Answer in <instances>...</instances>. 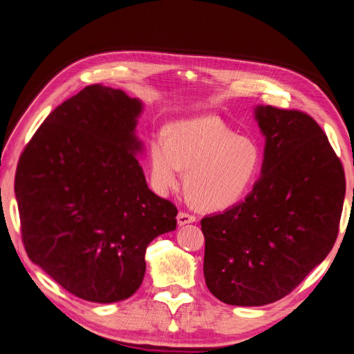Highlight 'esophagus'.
<instances>
[{
  "instance_id": "esophagus-1",
  "label": "esophagus",
  "mask_w": 354,
  "mask_h": 354,
  "mask_svg": "<svg viewBox=\"0 0 354 354\" xmlns=\"http://www.w3.org/2000/svg\"><path fill=\"white\" fill-rule=\"evenodd\" d=\"M194 222H196V217L194 214H189L186 212H180L178 216H177L178 226H183V225H187V223H194Z\"/></svg>"
}]
</instances>
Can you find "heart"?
Masks as SVG:
<instances>
[{
  "label": "heart",
  "mask_w": 354,
  "mask_h": 354,
  "mask_svg": "<svg viewBox=\"0 0 354 354\" xmlns=\"http://www.w3.org/2000/svg\"><path fill=\"white\" fill-rule=\"evenodd\" d=\"M262 149L252 137L238 136L217 118L180 122L169 137L150 141L151 186L167 195L186 173V192L201 209H225L241 201L261 171Z\"/></svg>",
  "instance_id": "heart-1"
}]
</instances>
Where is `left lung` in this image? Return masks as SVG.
<instances>
[{
	"label": "left lung",
	"instance_id": "obj_1",
	"mask_svg": "<svg viewBox=\"0 0 354 354\" xmlns=\"http://www.w3.org/2000/svg\"><path fill=\"white\" fill-rule=\"evenodd\" d=\"M254 119L265 137L261 178L240 204L201 221L207 288L241 307L284 298L323 262L346 196L341 160L311 116L257 106Z\"/></svg>",
	"mask_w": 354,
	"mask_h": 354
}]
</instances>
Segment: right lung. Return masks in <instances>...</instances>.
<instances>
[{"label": "right lung", "mask_w": 354, "mask_h": 354, "mask_svg": "<svg viewBox=\"0 0 354 354\" xmlns=\"http://www.w3.org/2000/svg\"><path fill=\"white\" fill-rule=\"evenodd\" d=\"M142 102L86 86L56 107L21 155L15 194L30 259L65 290L110 304L138 290L146 248L174 231L177 208L136 158Z\"/></svg>", "instance_id": "1"}]
</instances>
